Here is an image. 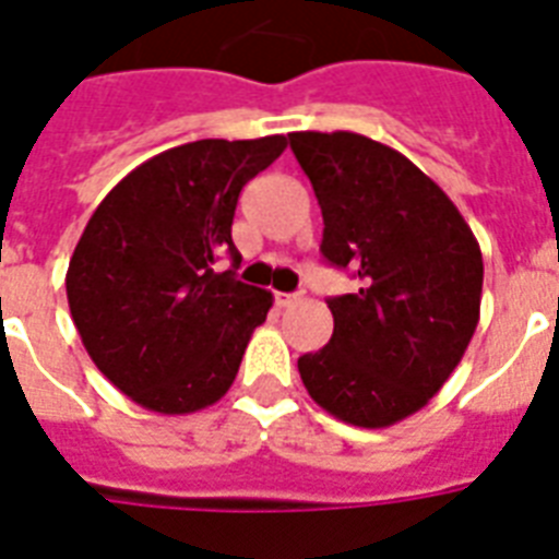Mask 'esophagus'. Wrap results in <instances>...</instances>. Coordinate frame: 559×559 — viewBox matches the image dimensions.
<instances>
[{"mask_svg": "<svg viewBox=\"0 0 559 559\" xmlns=\"http://www.w3.org/2000/svg\"><path fill=\"white\" fill-rule=\"evenodd\" d=\"M301 298H305L301 293H278V296H275V301H278V307H296Z\"/></svg>", "mask_w": 559, "mask_h": 559, "instance_id": "34e87169", "label": "esophagus"}]
</instances>
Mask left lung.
Listing matches in <instances>:
<instances>
[{
  "label": "left lung",
  "instance_id": "8db88e82",
  "mask_svg": "<svg viewBox=\"0 0 559 559\" xmlns=\"http://www.w3.org/2000/svg\"><path fill=\"white\" fill-rule=\"evenodd\" d=\"M322 205V254L359 289L328 301L333 336L298 359L307 394L333 417L382 429L450 380L481 310L485 263L455 202L368 135L289 133Z\"/></svg>",
  "mask_w": 559,
  "mask_h": 559
}]
</instances>
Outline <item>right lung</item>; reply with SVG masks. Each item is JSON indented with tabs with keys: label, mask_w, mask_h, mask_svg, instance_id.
Returning a JSON list of instances; mask_svg holds the SVG:
<instances>
[{
	"label": "right lung",
	"mask_w": 559,
	"mask_h": 559,
	"mask_svg": "<svg viewBox=\"0 0 559 559\" xmlns=\"http://www.w3.org/2000/svg\"><path fill=\"white\" fill-rule=\"evenodd\" d=\"M287 135L202 139L142 162L100 200L74 246L66 296L98 371L159 415L217 403L266 322L272 293L217 272L237 197Z\"/></svg>",
	"instance_id": "add662e5"
}]
</instances>
